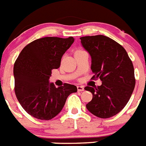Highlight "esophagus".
<instances>
[{"label":"esophagus","mask_w":146,"mask_h":146,"mask_svg":"<svg viewBox=\"0 0 146 146\" xmlns=\"http://www.w3.org/2000/svg\"><path fill=\"white\" fill-rule=\"evenodd\" d=\"M77 90H78V91L79 92H82V91H84V88L83 86H77Z\"/></svg>","instance_id":"esophagus-1"}]
</instances>
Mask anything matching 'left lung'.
<instances>
[{
    "mask_svg": "<svg viewBox=\"0 0 146 146\" xmlns=\"http://www.w3.org/2000/svg\"><path fill=\"white\" fill-rule=\"evenodd\" d=\"M81 43L91 56L92 78L102 84L87 86L93 99L86 105L91 113L106 119L120 112L128 103L135 87L134 69L124 47L102 35L81 37Z\"/></svg>",
    "mask_w": 146,
    "mask_h": 146,
    "instance_id": "obj_1",
    "label": "left lung"
}]
</instances>
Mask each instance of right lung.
<instances>
[{
    "label": "right lung",
    "mask_w": 146,
    "mask_h": 146,
    "mask_svg": "<svg viewBox=\"0 0 146 146\" xmlns=\"http://www.w3.org/2000/svg\"><path fill=\"white\" fill-rule=\"evenodd\" d=\"M73 37H44L32 41L21 50L14 64L15 93L29 115L50 120L61 112L67 98L77 92L73 84L56 88L49 82L52 69H58Z\"/></svg>",
    "instance_id": "1"
}]
</instances>
